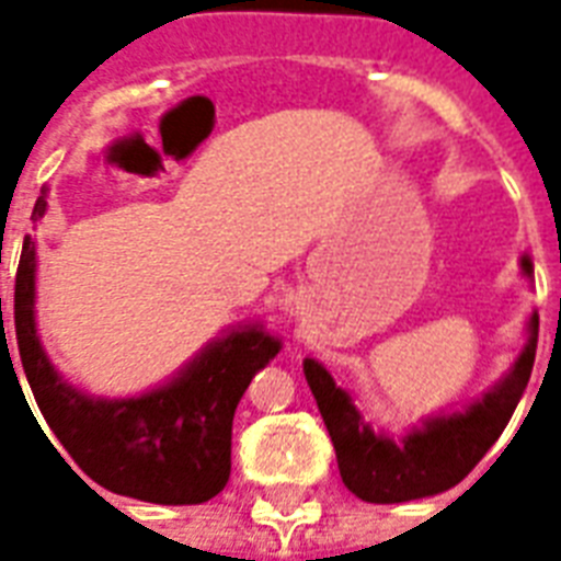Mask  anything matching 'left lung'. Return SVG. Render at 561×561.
Segmentation results:
<instances>
[{
    "label": "left lung",
    "mask_w": 561,
    "mask_h": 561,
    "mask_svg": "<svg viewBox=\"0 0 561 561\" xmlns=\"http://www.w3.org/2000/svg\"><path fill=\"white\" fill-rule=\"evenodd\" d=\"M522 273L533 279L530 255H522ZM536 343L539 314L533 311L527 320V343L501 381L466 410L427 416L399 436L381 427L375 431L320 360H302V373L329 427L346 489L367 504H404L457 486L513 419L530 381Z\"/></svg>",
    "instance_id": "1"
}]
</instances>
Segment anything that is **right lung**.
<instances>
[{
  "mask_svg": "<svg viewBox=\"0 0 561 561\" xmlns=\"http://www.w3.org/2000/svg\"><path fill=\"white\" fill-rule=\"evenodd\" d=\"M46 194L43 188L34 203V224L46 215ZM34 302L37 241L25 236L13 288L20 360L39 413L83 474L116 495L148 504H203L218 495L232 469L229 454L238 401L250 378L279 355V337L262 323L236 325L211 337L160 387L142 396L104 399L78 390L57 373L37 334Z\"/></svg>",
  "mask_w": 561,
  "mask_h": 561,
  "instance_id": "add662e5",
  "label": "right lung"
}]
</instances>
